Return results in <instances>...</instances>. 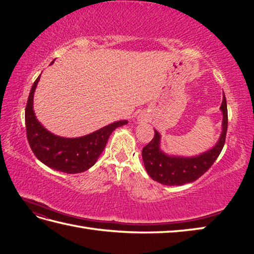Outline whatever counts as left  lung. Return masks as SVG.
<instances>
[{
  "mask_svg": "<svg viewBox=\"0 0 254 254\" xmlns=\"http://www.w3.org/2000/svg\"><path fill=\"white\" fill-rule=\"evenodd\" d=\"M219 109L223 115V121L218 141L212 148L195 156H179L165 153L161 149L160 133L154 130L155 135L153 139L142 150L145 169L153 180L165 186H183L195 181L210 168L222 152L227 133L228 112L224 91Z\"/></svg>",
  "mask_w": 254,
  "mask_h": 254,
  "instance_id": "1",
  "label": "left lung"
}]
</instances>
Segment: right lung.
<instances>
[{"instance_id": "1", "label": "right lung", "mask_w": 254, "mask_h": 254, "mask_svg": "<svg viewBox=\"0 0 254 254\" xmlns=\"http://www.w3.org/2000/svg\"><path fill=\"white\" fill-rule=\"evenodd\" d=\"M55 63L53 60L51 64ZM38 77L29 93L25 109L26 132L28 143L42 164L65 174H79L93 167L104 152L108 138L117 127L126 126L127 120L112 122L87 135L63 137L48 131L38 121L34 110V95L39 83Z\"/></svg>"}]
</instances>
